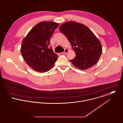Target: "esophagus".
Segmentation results:
<instances>
[{"mask_svg": "<svg viewBox=\"0 0 123 123\" xmlns=\"http://www.w3.org/2000/svg\"><path fill=\"white\" fill-rule=\"evenodd\" d=\"M68 50L67 49H65L64 51H63L62 54H67V52H68Z\"/></svg>", "mask_w": 123, "mask_h": 123, "instance_id": "1", "label": "esophagus"}]
</instances>
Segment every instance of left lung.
I'll list each match as a JSON object with an SVG mask.
<instances>
[{"mask_svg": "<svg viewBox=\"0 0 123 123\" xmlns=\"http://www.w3.org/2000/svg\"><path fill=\"white\" fill-rule=\"evenodd\" d=\"M59 30L67 37L75 52L76 56L71 60L75 67L86 69L98 62L102 54V45L88 27L75 21H68L61 25Z\"/></svg>", "mask_w": 123, "mask_h": 123, "instance_id": "8db88e82", "label": "left lung"}]
</instances>
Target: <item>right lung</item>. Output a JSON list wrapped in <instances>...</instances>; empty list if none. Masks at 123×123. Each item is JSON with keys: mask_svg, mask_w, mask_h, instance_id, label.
Masks as SVG:
<instances>
[{"mask_svg": "<svg viewBox=\"0 0 123 123\" xmlns=\"http://www.w3.org/2000/svg\"><path fill=\"white\" fill-rule=\"evenodd\" d=\"M58 26L55 22H41L23 39L21 54L26 63L35 71L47 72L55 63L58 55L49 45L52 34Z\"/></svg>", "mask_w": 123, "mask_h": 123, "instance_id": "1", "label": "right lung"}]
</instances>
